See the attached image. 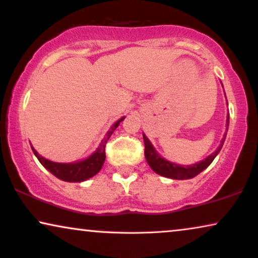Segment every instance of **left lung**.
Instances as JSON below:
<instances>
[{"instance_id":"8db88e82","label":"left lung","mask_w":258,"mask_h":258,"mask_svg":"<svg viewBox=\"0 0 258 258\" xmlns=\"http://www.w3.org/2000/svg\"><path fill=\"white\" fill-rule=\"evenodd\" d=\"M227 126H229V116H227ZM226 137V135H225ZM143 138H144V145H145V158L148 161L149 165L156 174L165 176V177L169 178H175V180H185V178H191L198 174H200L202 170H205L208 165L213 162V159L216 158V156L219 153V151L223 148V144L225 142V138L221 140L219 148H218L216 151L212 153L211 156H208L206 159L201 161L200 163H197V164L188 165V167H183V165L175 164V163H170L165 161L164 158H162L161 156H158V153L155 151L151 143L149 142V139L146 138L145 135H143Z\"/></svg>"}]
</instances>
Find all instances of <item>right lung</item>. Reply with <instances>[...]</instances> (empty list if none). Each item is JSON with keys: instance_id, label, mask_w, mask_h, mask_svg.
I'll return each mask as SVG.
<instances>
[{"instance_id": "1", "label": "right lung", "mask_w": 258, "mask_h": 258, "mask_svg": "<svg viewBox=\"0 0 258 258\" xmlns=\"http://www.w3.org/2000/svg\"><path fill=\"white\" fill-rule=\"evenodd\" d=\"M125 118H121L119 121H116L112 126V128L109 130L105 139L101 142L100 148L96 150L93 155L90 156L89 158L84 159V161L77 162V163H54L48 161V159L42 158L41 156L38 155V152L32 148L33 150L34 155L37 156L39 162L44 165L45 168L47 169L51 174H53L56 177L59 178V180L67 181V182H82L86 181L88 178L93 177L94 175H96L97 172L101 170L102 168L103 162H105L106 158V144L108 142L109 137L112 136V133L115 131L116 127L119 126V123L122 121Z\"/></svg>"}]
</instances>
